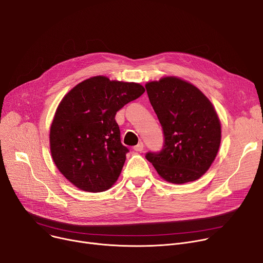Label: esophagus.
<instances>
[{
	"label": "esophagus",
	"mask_w": 263,
	"mask_h": 263,
	"mask_svg": "<svg viewBox=\"0 0 263 263\" xmlns=\"http://www.w3.org/2000/svg\"><path fill=\"white\" fill-rule=\"evenodd\" d=\"M133 149H134L135 151H143V149H144V144L141 142V143L137 144L136 146H134Z\"/></svg>",
	"instance_id": "esophagus-1"
}]
</instances>
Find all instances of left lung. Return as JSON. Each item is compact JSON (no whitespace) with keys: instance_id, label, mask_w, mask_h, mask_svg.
Masks as SVG:
<instances>
[{"instance_id":"left-lung-1","label":"left lung","mask_w":263,"mask_h":263,"mask_svg":"<svg viewBox=\"0 0 263 263\" xmlns=\"http://www.w3.org/2000/svg\"><path fill=\"white\" fill-rule=\"evenodd\" d=\"M145 87L164 134L162 150L149 151L146 159L171 183L197 180L210 168L220 145V122L212 103L196 86L176 77Z\"/></svg>"}]
</instances>
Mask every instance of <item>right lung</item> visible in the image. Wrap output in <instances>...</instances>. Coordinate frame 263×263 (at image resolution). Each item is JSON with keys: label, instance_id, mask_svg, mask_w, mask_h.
<instances>
[{"label": "right lung", "instance_id": "right-lung-1", "mask_svg": "<svg viewBox=\"0 0 263 263\" xmlns=\"http://www.w3.org/2000/svg\"><path fill=\"white\" fill-rule=\"evenodd\" d=\"M144 92L137 83L98 76L64 97L51 124L50 149L59 171L78 189L103 192L117 181L129 149L115 116Z\"/></svg>", "mask_w": 263, "mask_h": 263}]
</instances>
